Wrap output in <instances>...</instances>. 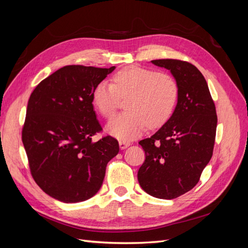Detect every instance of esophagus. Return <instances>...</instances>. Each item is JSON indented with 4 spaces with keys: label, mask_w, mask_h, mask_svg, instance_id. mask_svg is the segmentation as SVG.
I'll list each match as a JSON object with an SVG mask.
<instances>
[{
    "label": "esophagus",
    "mask_w": 248,
    "mask_h": 248,
    "mask_svg": "<svg viewBox=\"0 0 248 248\" xmlns=\"http://www.w3.org/2000/svg\"><path fill=\"white\" fill-rule=\"evenodd\" d=\"M119 145H120V148H121L122 150H124V149H126L127 147L130 146V142L124 141V140H120V141H119Z\"/></svg>",
    "instance_id": "esophagus-1"
}]
</instances>
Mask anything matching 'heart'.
Returning <instances> with one entry per match:
<instances>
[{
	"label": "heart",
	"mask_w": 248,
	"mask_h": 248,
	"mask_svg": "<svg viewBox=\"0 0 248 248\" xmlns=\"http://www.w3.org/2000/svg\"><path fill=\"white\" fill-rule=\"evenodd\" d=\"M178 94V82L171 74L129 66L115 74L112 84H97L92 100L100 114L108 119L114 115L120 97H127V111L112 118L107 129L112 137L129 140L139 137L147 125L155 128L166 122L175 108Z\"/></svg>",
	"instance_id": "heart-1"
}]
</instances>
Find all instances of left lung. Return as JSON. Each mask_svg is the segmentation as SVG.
<instances>
[{
	"mask_svg": "<svg viewBox=\"0 0 248 248\" xmlns=\"http://www.w3.org/2000/svg\"><path fill=\"white\" fill-rule=\"evenodd\" d=\"M170 70L179 94L171 117L139 144L146 159L138 171L140 187L154 198L171 200L191 190L213 154L217 115L204 76L181 60H153Z\"/></svg>",
	"mask_w": 248,
	"mask_h": 248,
	"instance_id": "left-lung-1",
	"label": "left lung"
}]
</instances>
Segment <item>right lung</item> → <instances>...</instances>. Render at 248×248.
I'll return each mask as SVG.
<instances>
[{
	"mask_svg": "<svg viewBox=\"0 0 248 248\" xmlns=\"http://www.w3.org/2000/svg\"><path fill=\"white\" fill-rule=\"evenodd\" d=\"M114 69L65 66L44 78L30 96L22 144L35 182L58 201L78 202L95 196L108 162L119 153L115 138H92L102 131L93 90Z\"/></svg>",
	"mask_w": 248,
	"mask_h": 248,
	"instance_id": "right-lung-1",
	"label": "right lung"
}]
</instances>
